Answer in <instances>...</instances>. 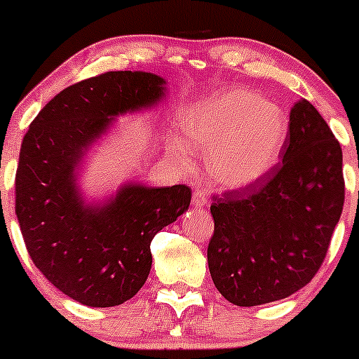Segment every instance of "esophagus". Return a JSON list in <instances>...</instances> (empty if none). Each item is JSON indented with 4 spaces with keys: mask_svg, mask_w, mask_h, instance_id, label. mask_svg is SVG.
Masks as SVG:
<instances>
[{
    "mask_svg": "<svg viewBox=\"0 0 359 359\" xmlns=\"http://www.w3.org/2000/svg\"><path fill=\"white\" fill-rule=\"evenodd\" d=\"M193 205L196 206H203L206 205V193L203 189H196L193 193Z\"/></svg>",
    "mask_w": 359,
    "mask_h": 359,
    "instance_id": "obj_1",
    "label": "esophagus"
}]
</instances>
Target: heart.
Segmentation results:
<instances>
[{"mask_svg": "<svg viewBox=\"0 0 359 359\" xmlns=\"http://www.w3.org/2000/svg\"><path fill=\"white\" fill-rule=\"evenodd\" d=\"M184 126L191 142L208 151L210 175L226 189H243L262 180L280 161L288 132L276 104L243 88L201 102ZM170 153L180 165L191 161L186 140L173 139Z\"/></svg>", "mask_w": 359, "mask_h": 359, "instance_id": "obj_1", "label": "heart"}]
</instances>
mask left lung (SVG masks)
Returning a JSON list of instances; mask_svg holds the SVG:
<instances>
[{
	"instance_id": "left-lung-1",
	"label": "left lung",
	"mask_w": 359,
	"mask_h": 359,
	"mask_svg": "<svg viewBox=\"0 0 359 359\" xmlns=\"http://www.w3.org/2000/svg\"><path fill=\"white\" fill-rule=\"evenodd\" d=\"M344 206L342 149L316 107L293 104L283 161L262 180L213 196L208 267L234 306L306 287L327 257Z\"/></svg>"
}]
</instances>
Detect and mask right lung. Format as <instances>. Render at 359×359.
<instances>
[{
	"label": "right lung",
	"instance_id": "add662e5",
	"mask_svg": "<svg viewBox=\"0 0 359 359\" xmlns=\"http://www.w3.org/2000/svg\"><path fill=\"white\" fill-rule=\"evenodd\" d=\"M165 79L109 71L57 93L24 135L15 175V213L24 243L43 276L90 307L132 299L149 276L151 241L191 203L184 184H126L106 205H85L76 173L114 116L151 107Z\"/></svg>",
	"mask_w": 359,
	"mask_h": 359
}]
</instances>
